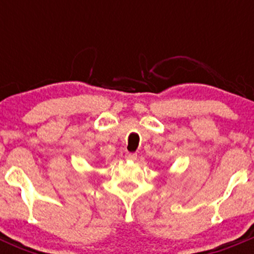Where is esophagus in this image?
Wrapping results in <instances>:
<instances>
[{
  "label": "esophagus",
  "instance_id": "esophagus-1",
  "mask_svg": "<svg viewBox=\"0 0 254 254\" xmlns=\"http://www.w3.org/2000/svg\"><path fill=\"white\" fill-rule=\"evenodd\" d=\"M137 158V155L135 152H127L125 153V160L135 161Z\"/></svg>",
  "mask_w": 254,
  "mask_h": 254
}]
</instances>
